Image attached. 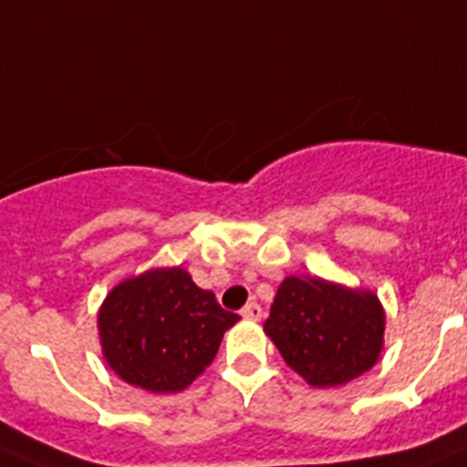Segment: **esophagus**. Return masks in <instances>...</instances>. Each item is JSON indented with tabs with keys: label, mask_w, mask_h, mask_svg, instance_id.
<instances>
[{
	"label": "esophagus",
	"mask_w": 467,
	"mask_h": 467,
	"mask_svg": "<svg viewBox=\"0 0 467 467\" xmlns=\"http://www.w3.org/2000/svg\"><path fill=\"white\" fill-rule=\"evenodd\" d=\"M261 314H264V312H261V306L256 305V302H249V305L242 309V317H244V319H249V321H259Z\"/></svg>",
	"instance_id": "esophagus-1"
}]
</instances>
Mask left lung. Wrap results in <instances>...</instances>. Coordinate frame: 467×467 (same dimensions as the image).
<instances>
[{
    "instance_id": "1",
    "label": "left lung",
    "mask_w": 467,
    "mask_h": 467,
    "mask_svg": "<svg viewBox=\"0 0 467 467\" xmlns=\"http://www.w3.org/2000/svg\"><path fill=\"white\" fill-rule=\"evenodd\" d=\"M264 331L306 384L333 389L377 365L386 312L371 290H352L317 275H287Z\"/></svg>"
}]
</instances>
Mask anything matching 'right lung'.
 Here are the masks:
<instances>
[{
	"label": "right lung",
	"instance_id": "obj_1",
	"mask_svg": "<svg viewBox=\"0 0 467 467\" xmlns=\"http://www.w3.org/2000/svg\"><path fill=\"white\" fill-rule=\"evenodd\" d=\"M237 321L182 266L150 268L102 299L98 336L102 358L122 381L148 393H180L213 362Z\"/></svg>",
	"mask_w": 467,
	"mask_h": 467
}]
</instances>
